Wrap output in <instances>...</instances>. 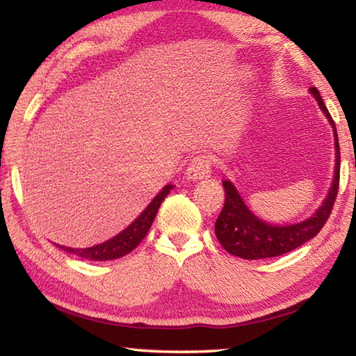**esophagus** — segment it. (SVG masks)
<instances>
[{
    "instance_id": "34e87169",
    "label": "esophagus",
    "mask_w": 356,
    "mask_h": 356,
    "mask_svg": "<svg viewBox=\"0 0 356 356\" xmlns=\"http://www.w3.org/2000/svg\"><path fill=\"white\" fill-rule=\"evenodd\" d=\"M212 172V159L207 154H200L193 159L186 168V177L190 180L207 179Z\"/></svg>"
}]
</instances>
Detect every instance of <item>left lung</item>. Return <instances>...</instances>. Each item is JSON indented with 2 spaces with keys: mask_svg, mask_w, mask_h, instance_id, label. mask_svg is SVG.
<instances>
[{
  "mask_svg": "<svg viewBox=\"0 0 356 356\" xmlns=\"http://www.w3.org/2000/svg\"><path fill=\"white\" fill-rule=\"evenodd\" d=\"M311 92L334 129L336 172L327 200L308 220L291 222V225H272V222L262 221L256 215H252L250 209L246 207V204L242 201V196L234 188V185L229 180H222L226 201L225 207H222L221 213L215 221V236L222 245V248L234 256L254 261V259H267L286 254V252H291L306 243L308 240L314 238L330 218L337 190H339V140H337L334 120L328 113L327 106H325L317 88H311Z\"/></svg>",
  "mask_w": 356,
  "mask_h": 356,
  "instance_id": "obj_1",
  "label": "left lung"
}]
</instances>
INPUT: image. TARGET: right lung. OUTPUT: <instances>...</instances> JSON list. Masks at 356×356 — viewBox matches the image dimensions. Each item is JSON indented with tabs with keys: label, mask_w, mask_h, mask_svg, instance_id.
<instances>
[{
	"label": "right lung",
	"mask_w": 356,
	"mask_h": 356,
	"mask_svg": "<svg viewBox=\"0 0 356 356\" xmlns=\"http://www.w3.org/2000/svg\"><path fill=\"white\" fill-rule=\"evenodd\" d=\"M170 190H172V185H166L165 188L154 197V201L144 209V212L138 216V218L131 222L127 229H124L122 232L118 234L116 237L110 238L108 242L91 246V248H83V250L67 248V246H59V248H63L67 252H72V254L75 256H80L83 259H91V261H110V259H118L129 254V252L134 251L136 246L140 245L141 240L146 237L147 231L150 229V226H152L155 215L159 212L160 204L163 202Z\"/></svg>",
	"instance_id": "1"
}]
</instances>
